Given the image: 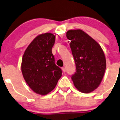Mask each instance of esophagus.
Masks as SVG:
<instances>
[{"mask_svg": "<svg viewBox=\"0 0 120 120\" xmlns=\"http://www.w3.org/2000/svg\"><path fill=\"white\" fill-rule=\"evenodd\" d=\"M61 69H62V70H63V71L64 72H66V69H65V68L63 67V68H61Z\"/></svg>", "mask_w": 120, "mask_h": 120, "instance_id": "esophagus-1", "label": "esophagus"}]
</instances>
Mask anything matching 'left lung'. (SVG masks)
Returning <instances> with one entry per match:
<instances>
[{
    "label": "left lung",
    "mask_w": 120,
    "mask_h": 120,
    "mask_svg": "<svg viewBox=\"0 0 120 120\" xmlns=\"http://www.w3.org/2000/svg\"><path fill=\"white\" fill-rule=\"evenodd\" d=\"M66 37L74 59L76 72L71 76L74 86L83 93L97 89L103 77L106 61L100 45L80 30H69Z\"/></svg>",
    "instance_id": "left-lung-1"
}]
</instances>
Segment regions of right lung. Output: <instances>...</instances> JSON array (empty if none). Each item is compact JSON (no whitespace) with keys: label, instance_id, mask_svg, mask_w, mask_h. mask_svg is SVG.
Returning <instances> with one entry per match:
<instances>
[{"label":"right lung","instance_id":"add662e5","mask_svg":"<svg viewBox=\"0 0 120 120\" xmlns=\"http://www.w3.org/2000/svg\"><path fill=\"white\" fill-rule=\"evenodd\" d=\"M55 40L51 33L38 35L29 45L22 58L24 79L33 91L41 95L52 91L61 77L62 71L55 64L52 53Z\"/></svg>","mask_w":120,"mask_h":120}]
</instances>
